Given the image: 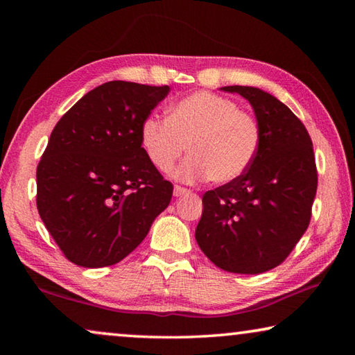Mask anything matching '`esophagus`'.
<instances>
[{
    "mask_svg": "<svg viewBox=\"0 0 355 355\" xmlns=\"http://www.w3.org/2000/svg\"><path fill=\"white\" fill-rule=\"evenodd\" d=\"M189 192V189H186V188H183V186H175V188H173V196L175 197H182V196H184V194H188Z\"/></svg>",
    "mask_w": 355,
    "mask_h": 355,
    "instance_id": "34e87169",
    "label": "esophagus"
}]
</instances>
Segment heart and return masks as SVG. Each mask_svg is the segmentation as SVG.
Instances as JSON below:
<instances>
[{"mask_svg": "<svg viewBox=\"0 0 355 355\" xmlns=\"http://www.w3.org/2000/svg\"><path fill=\"white\" fill-rule=\"evenodd\" d=\"M141 144L150 163L163 173L173 169L188 146L191 155L173 177L186 183L211 178L224 184L249 169L260 144V130L257 120L238 110L233 100L200 91L173 103L167 119H144Z\"/></svg>", "mask_w": 355, "mask_h": 355, "instance_id": "obj_1", "label": "heart"}]
</instances>
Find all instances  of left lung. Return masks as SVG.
Wrapping results in <instances>:
<instances>
[{
  "mask_svg": "<svg viewBox=\"0 0 355 355\" xmlns=\"http://www.w3.org/2000/svg\"><path fill=\"white\" fill-rule=\"evenodd\" d=\"M222 91L254 107L260 144L241 177L205 192L196 241L224 271L261 274L290 255L310 224L318 186L313 144L274 95L250 86Z\"/></svg>",
  "mask_w": 355,
  "mask_h": 355,
  "instance_id": "8db88e82",
  "label": "left lung"
}]
</instances>
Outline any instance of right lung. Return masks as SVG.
I'll list each match as a JSON object with an SVG mask.
<instances>
[{
  "instance_id": "1",
  "label": "right lung",
  "mask_w": 355,
  "mask_h": 355,
  "mask_svg": "<svg viewBox=\"0 0 355 355\" xmlns=\"http://www.w3.org/2000/svg\"><path fill=\"white\" fill-rule=\"evenodd\" d=\"M169 91L105 83L78 100L51 131L37 166V209L78 266L123 260L171 203L173 186L141 144L144 119Z\"/></svg>"
}]
</instances>
